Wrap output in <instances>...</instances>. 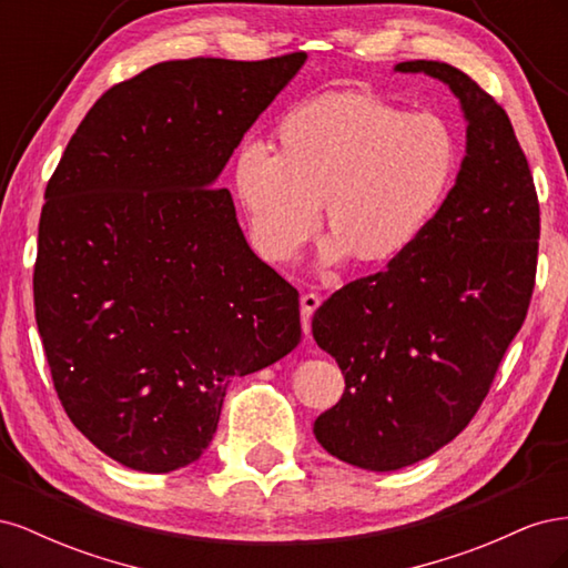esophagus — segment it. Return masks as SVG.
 <instances>
[{"label":"esophagus","instance_id":"obj_1","mask_svg":"<svg viewBox=\"0 0 568 568\" xmlns=\"http://www.w3.org/2000/svg\"><path fill=\"white\" fill-rule=\"evenodd\" d=\"M322 298L317 294H303L301 296V322H303V332L311 334V322H313V315L320 307Z\"/></svg>","mask_w":568,"mask_h":568}]
</instances>
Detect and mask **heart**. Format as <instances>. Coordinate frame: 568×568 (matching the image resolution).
<instances>
[{"label":"heart","instance_id":"heart-1","mask_svg":"<svg viewBox=\"0 0 568 568\" xmlns=\"http://www.w3.org/2000/svg\"><path fill=\"white\" fill-rule=\"evenodd\" d=\"M459 165L453 128L374 92H326L274 125V153L248 140L234 153V194L255 251L296 257L317 227L329 263L388 265L415 246L450 194Z\"/></svg>","mask_w":568,"mask_h":568}]
</instances>
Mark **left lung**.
I'll list each match as a JSON object with an SVG mask.
<instances>
[{
  "instance_id": "left-lung-1",
  "label": "left lung",
  "mask_w": 568,
  "mask_h": 568,
  "mask_svg": "<svg viewBox=\"0 0 568 568\" xmlns=\"http://www.w3.org/2000/svg\"><path fill=\"white\" fill-rule=\"evenodd\" d=\"M395 71L448 84L467 118V156L419 242L313 317L317 346L346 376L315 438L369 471L409 467L474 419L526 320L540 239L536 184L505 109L450 63Z\"/></svg>"
}]
</instances>
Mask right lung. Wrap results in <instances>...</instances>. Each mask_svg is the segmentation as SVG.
I'll return each instance as SVG.
<instances>
[{
	"label": "right lung",
	"mask_w": 568,
	"mask_h": 568,
	"mask_svg": "<svg viewBox=\"0 0 568 568\" xmlns=\"http://www.w3.org/2000/svg\"><path fill=\"white\" fill-rule=\"evenodd\" d=\"M305 59L151 65L101 94L47 184L32 294L51 379L130 469L196 462L234 376L298 346V291L213 184Z\"/></svg>",
	"instance_id": "right-lung-1"
}]
</instances>
